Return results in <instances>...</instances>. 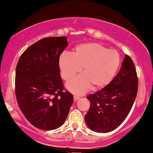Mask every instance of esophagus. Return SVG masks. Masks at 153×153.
I'll return each mask as SVG.
<instances>
[{"mask_svg":"<svg viewBox=\"0 0 153 153\" xmlns=\"http://www.w3.org/2000/svg\"><path fill=\"white\" fill-rule=\"evenodd\" d=\"M80 98L79 96H77V95H74V101H77Z\"/></svg>","mask_w":153,"mask_h":153,"instance_id":"esophagus-1","label":"esophagus"}]
</instances>
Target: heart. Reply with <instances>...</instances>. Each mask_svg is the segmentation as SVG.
I'll return each instance as SVG.
<instances>
[{
    "label": "heart",
    "instance_id": "obj_1",
    "mask_svg": "<svg viewBox=\"0 0 153 153\" xmlns=\"http://www.w3.org/2000/svg\"><path fill=\"white\" fill-rule=\"evenodd\" d=\"M58 64L61 76L70 81L82 68L80 75L67 84V88L76 94L87 92L92 86L98 89L112 80L120 64V56L115 50L108 49L97 42H87L77 45L73 53H63Z\"/></svg>",
    "mask_w": 153,
    "mask_h": 153
}]
</instances>
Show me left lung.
Here are the masks:
<instances>
[{"mask_svg":"<svg viewBox=\"0 0 153 153\" xmlns=\"http://www.w3.org/2000/svg\"><path fill=\"white\" fill-rule=\"evenodd\" d=\"M138 92L134 63L126 55L116 76L104 88L87 97L90 107L85 120L92 131L106 133L118 127L131 111Z\"/></svg>","mask_w":153,"mask_h":153,"instance_id":"left-lung-1","label":"left lung"}]
</instances>
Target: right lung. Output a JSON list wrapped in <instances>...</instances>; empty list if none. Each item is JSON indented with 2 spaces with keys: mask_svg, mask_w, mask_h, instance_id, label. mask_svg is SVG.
<instances>
[{
  "mask_svg": "<svg viewBox=\"0 0 153 153\" xmlns=\"http://www.w3.org/2000/svg\"><path fill=\"white\" fill-rule=\"evenodd\" d=\"M68 45L67 37H46L30 46L16 68L15 94L19 107L39 129H56L67 117L73 95L65 90L58 60Z\"/></svg>",
  "mask_w": 153,
  "mask_h": 153,
  "instance_id": "obj_1",
  "label": "right lung"
}]
</instances>
